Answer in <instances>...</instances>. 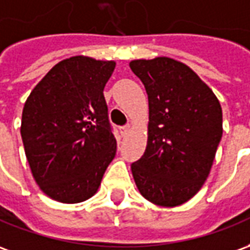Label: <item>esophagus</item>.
Instances as JSON below:
<instances>
[{
	"instance_id": "1",
	"label": "esophagus",
	"mask_w": 250,
	"mask_h": 250,
	"mask_svg": "<svg viewBox=\"0 0 250 250\" xmlns=\"http://www.w3.org/2000/svg\"><path fill=\"white\" fill-rule=\"evenodd\" d=\"M130 128H131V125H122V127H120V128H119L120 134H122V135H123V137H125V135H127V132H128V131H130Z\"/></svg>"
}]
</instances>
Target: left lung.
I'll list each match as a JSON object with an SVG mask.
<instances>
[{"instance_id": "8db88e82", "label": "left lung", "mask_w": 250, "mask_h": 250, "mask_svg": "<svg viewBox=\"0 0 250 250\" xmlns=\"http://www.w3.org/2000/svg\"><path fill=\"white\" fill-rule=\"evenodd\" d=\"M131 70L149 99L147 145L131 172L143 198L176 207L210 174L222 138V108L189 66L167 57L135 59Z\"/></svg>"}]
</instances>
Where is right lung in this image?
I'll return each instance as SVG.
<instances>
[{"mask_svg": "<svg viewBox=\"0 0 250 250\" xmlns=\"http://www.w3.org/2000/svg\"><path fill=\"white\" fill-rule=\"evenodd\" d=\"M113 61L77 55L57 63L22 108L21 138L36 184L61 203L95 195L116 154L104 86Z\"/></svg>", "mask_w": 250, "mask_h": 250, "instance_id": "add662e5", "label": "right lung"}]
</instances>
